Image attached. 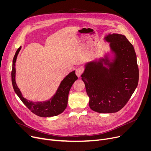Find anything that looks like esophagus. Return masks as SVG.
<instances>
[{
  "label": "esophagus",
  "instance_id": "34e87169",
  "mask_svg": "<svg viewBox=\"0 0 151 151\" xmlns=\"http://www.w3.org/2000/svg\"><path fill=\"white\" fill-rule=\"evenodd\" d=\"M83 72V69L81 67H78L76 69V75L78 78L80 77Z\"/></svg>",
  "mask_w": 151,
  "mask_h": 151
}]
</instances>
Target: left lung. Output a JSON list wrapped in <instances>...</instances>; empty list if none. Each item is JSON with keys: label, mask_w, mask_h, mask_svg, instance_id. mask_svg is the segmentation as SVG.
I'll return each instance as SVG.
<instances>
[{"label": "left lung", "mask_w": 151, "mask_h": 151, "mask_svg": "<svg viewBox=\"0 0 151 151\" xmlns=\"http://www.w3.org/2000/svg\"><path fill=\"white\" fill-rule=\"evenodd\" d=\"M109 51L87 62L81 75L89 107L99 113H116L128 102L138 84L137 55L125 35L108 34Z\"/></svg>", "instance_id": "1"}]
</instances>
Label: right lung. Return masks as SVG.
I'll list each match as a JSON object with an SVG mask.
<instances>
[{
	"mask_svg": "<svg viewBox=\"0 0 151 151\" xmlns=\"http://www.w3.org/2000/svg\"><path fill=\"white\" fill-rule=\"evenodd\" d=\"M21 48H18L13 59L12 81L13 89L17 96L32 112L43 117L58 116L65 109L67 106L69 91L78 77L75 75V70L68 74L60 82L55 93L49 99L43 101H33L23 97L20 89L16 83V61Z\"/></svg>",
	"mask_w": 151,
	"mask_h": 151,
	"instance_id": "obj_1",
	"label": "right lung"
}]
</instances>
